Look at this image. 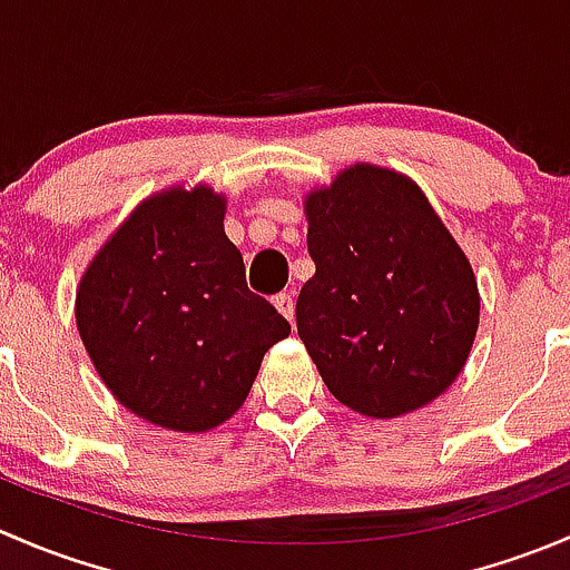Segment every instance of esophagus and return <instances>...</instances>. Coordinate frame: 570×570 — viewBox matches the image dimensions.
I'll use <instances>...</instances> for the list:
<instances>
[{"mask_svg":"<svg viewBox=\"0 0 570 570\" xmlns=\"http://www.w3.org/2000/svg\"><path fill=\"white\" fill-rule=\"evenodd\" d=\"M275 308H278L281 314H284L286 320L295 322V297H292V292H281V295L273 297Z\"/></svg>","mask_w":570,"mask_h":570,"instance_id":"obj_1","label":"esophagus"}]
</instances>
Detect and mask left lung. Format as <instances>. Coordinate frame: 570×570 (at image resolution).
<instances>
[{
    "label": "left lung",
    "mask_w": 570,
    "mask_h": 570,
    "mask_svg": "<svg viewBox=\"0 0 570 570\" xmlns=\"http://www.w3.org/2000/svg\"><path fill=\"white\" fill-rule=\"evenodd\" d=\"M317 273L297 333L327 392L370 419L439 400L469 361L480 289L469 258L413 178L355 163L303 198Z\"/></svg>",
    "instance_id": "8db88e82"
}]
</instances>
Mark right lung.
<instances>
[{"label": "right lung", "instance_id": "obj_1", "mask_svg": "<svg viewBox=\"0 0 570 570\" xmlns=\"http://www.w3.org/2000/svg\"><path fill=\"white\" fill-rule=\"evenodd\" d=\"M226 195L174 184L148 195L77 286V331L96 372L135 416L206 433L243 407L289 322L245 284L226 237Z\"/></svg>", "mask_w": 570, "mask_h": 570}]
</instances>
